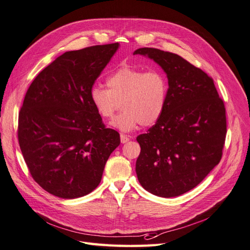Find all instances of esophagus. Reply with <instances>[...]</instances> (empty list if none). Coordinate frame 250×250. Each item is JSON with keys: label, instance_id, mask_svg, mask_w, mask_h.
<instances>
[{"label": "esophagus", "instance_id": "obj_1", "mask_svg": "<svg viewBox=\"0 0 250 250\" xmlns=\"http://www.w3.org/2000/svg\"><path fill=\"white\" fill-rule=\"evenodd\" d=\"M128 140H130V137H128V136L124 135V134L120 135V141H122L123 144H124V143H126Z\"/></svg>", "mask_w": 250, "mask_h": 250}]
</instances>
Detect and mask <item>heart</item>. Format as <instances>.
<instances>
[{
    "mask_svg": "<svg viewBox=\"0 0 250 250\" xmlns=\"http://www.w3.org/2000/svg\"><path fill=\"white\" fill-rule=\"evenodd\" d=\"M108 89L93 86L90 103L103 118H111L122 103L123 112L111 120L110 126L128 133L140 125H155L165 110L168 81L162 71H144L132 66H122L106 80Z\"/></svg>",
    "mask_w": 250,
    "mask_h": 250,
    "instance_id": "1",
    "label": "heart"
}]
</instances>
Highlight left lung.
Here are the masks:
<instances>
[{"mask_svg": "<svg viewBox=\"0 0 250 250\" xmlns=\"http://www.w3.org/2000/svg\"><path fill=\"white\" fill-rule=\"evenodd\" d=\"M133 55L154 60L168 80L162 116L148 133L137 137L141 147L137 178L154 195H182L220 162L227 135L224 104L213 80L181 56L152 47Z\"/></svg>", "mask_w": 250, "mask_h": 250, "instance_id": "1", "label": "left lung"}]
</instances>
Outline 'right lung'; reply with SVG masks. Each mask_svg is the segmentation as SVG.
Masks as SVG:
<instances>
[{"label": "right lung", "instance_id": "obj_1", "mask_svg": "<svg viewBox=\"0 0 250 250\" xmlns=\"http://www.w3.org/2000/svg\"><path fill=\"white\" fill-rule=\"evenodd\" d=\"M119 43L68 51L30 85L19 115V142L32 178L61 198L89 194L120 144L90 103L94 81Z\"/></svg>", "mask_w": 250, "mask_h": 250}]
</instances>
